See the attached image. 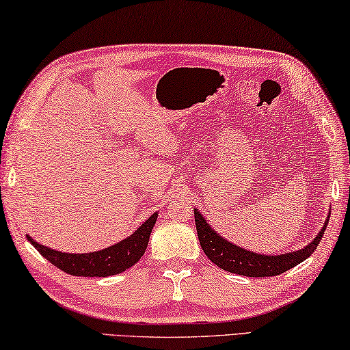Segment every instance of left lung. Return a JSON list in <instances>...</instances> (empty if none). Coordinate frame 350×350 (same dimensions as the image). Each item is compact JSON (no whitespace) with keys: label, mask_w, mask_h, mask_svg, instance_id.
<instances>
[{"label":"left lung","mask_w":350,"mask_h":350,"mask_svg":"<svg viewBox=\"0 0 350 350\" xmlns=\"http://www.w3.org/2000/svg\"><path fill=\"white\" fill-rule=\"evenodd\" d=\"M193 212L195 226H197L198 232V240L201 244V249H203L204 254L207 255V258H209L213 265L221 267L223 271L255 278L275 277V275L289 271V269L295 267L306 258H309V256L315 252L318 244H320L330 217L329 213L320 234H318L314 240H312V243H309L304 249L281 255H261L250 252V250H246L240 246H235L234 243L219 237L217 232L207 224L204 217L201 215L198 209H195Z\"/></svg>","instance_id":"1"}]
</instances>
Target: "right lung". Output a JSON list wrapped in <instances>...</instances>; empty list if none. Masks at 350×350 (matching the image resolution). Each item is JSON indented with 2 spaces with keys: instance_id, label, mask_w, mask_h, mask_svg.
I'll list each match as a JSON object with an SVG mask.
<instances>
[{
  "instance_id": "obj_1",
  "label": "right lung",
  "mask_w": 350,
  "mask_h": 350,
  "mask_svg": "<svg viewBox=\"0 0 350 350\" xmlns=\"http://www.w3.org/2000/svg\"><path fill=\"white\" fill-rule=\"evenodd\" d=\"M157 217L158 212L147 218L144 224L139 226L126 240L90 254L58 252L33 241L29 235L27 240L46 260L66 273L75 275V277H110V275L124 272L143 256L153 226L157 223Z\"/></svg>"
}]
</instances>
